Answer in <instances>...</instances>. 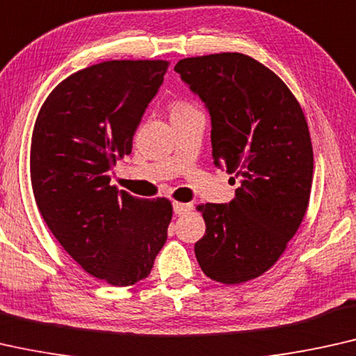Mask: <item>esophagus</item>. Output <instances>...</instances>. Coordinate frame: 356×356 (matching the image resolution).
<instances>
[{
  "instance_id": "1",
  "label": "esophagus",
  "mask_w": 356,
  "mask_h": 356,
  "mask_svg": "<svg viewBox=\"0 0 356 356\" xmlns=\"http://www.w3.org/2000/svg\"><path fill=\"white\" fill-rule=\"evenodd\" d=\"M174 213L177 214V216H180V214H187L193 209V204L190 203H182V202H174Z\"/></svg>"
}]
</instances>
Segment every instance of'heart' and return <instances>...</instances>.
Instances as JSON below:
<instances>
[{"instance_id": "obj_1", "label": "heart", "mask_w": 356, "mask_h": 356, "mask_svg": "<svg viewBox=\"0 0 356 356\" xmlns=\"http://www.w3.org/2000/svg\"><path fill=\"white\" fill-rule=\"evenodd\" d=\"M195 104L187 102V99H174V102H171V104H169V111H171V118L174 116H180V114H185V113H190L193 111Z\"/></svg>"}]
</instances>
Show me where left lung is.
I'll list each match as a JSON object with an SVG mask.
<instances>
[{"label": "left lung", "instance_id": "8db88e82", "mask_svg": "<svg viewBox=\"0 0 356 356\" xmlns=\"http://www.w3.org/2000/svg\"><path fill=\"white\" fill-rule=\"evenodd\" d=\"M174 71L207 104L214 164L240 179L229 204L197 207L207 230L195 254L209 279L247 282L277 263L307 214L313 182L307 118L282 79L247 54L185 58Z\"/></svg>", "mask_w": 356, "mask_h": 356}]
</instances>
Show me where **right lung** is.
Returning a JSON list of instances; mask_svg holds the SVG:
<instances>
[{
	"mask_svg": "<svg viewBox=\"0 0 356 356\" xmlns=\"http://www.w3.org/2000/svg\"><path fill=\"white\" fill-rule=\"evenodd\" d=\"M168 67L164 59L85 67L53 88L33 126L30 180L44 222L83 271L114 287L148 277L172 219L168 198L109 185Z\"/></svg>",
	"mask_w": 356,
	"mask_h": 356,
	"instance_id": "1",
	"label": "right lung"
}]
</instances>
